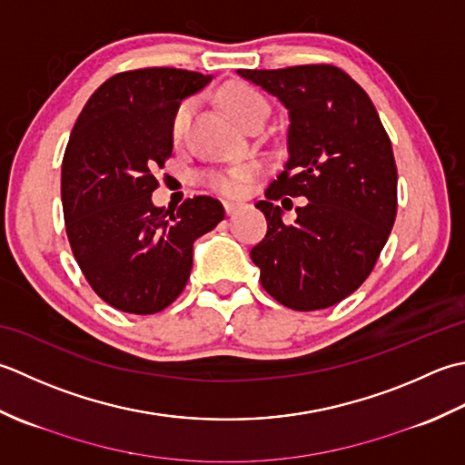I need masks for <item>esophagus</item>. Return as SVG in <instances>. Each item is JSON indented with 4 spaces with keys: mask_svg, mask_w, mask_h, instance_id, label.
Returning <instances> with one entry per match:
<instances>
[{
    "mask_svg": "<svg viewBox=\"0 0 465 465\" xmlns=\"http://www.w3.org/2000/svg\"><path fill=\"white\" fill-rule=\"evenodd\" d=\"M241 206V203H232V201H226L224 203V211H226V214H232L234 211H236V208H239Z\"/></svg>",
    "mask_w": 465,
    "mask_h": 465,
    "instance_id": "1",
    "label": "esophagus"
}]
</instances>
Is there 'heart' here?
<instances>
[{
	"label": "heart",
	"mask_w": 465,
	"mask_h": 465,
	"mask_svg": "<svg viewBox=\"0 0 465 465\" xmlns=\"http://www.w3.org/2000/svg\"><path fill=\"white\" fill-rule=\"evenodd\" d=\"M223 102L226 110H229L232 116L242 122L249 114L264 106V100L257 90H252L251 86H244V84H231L229 88L223 92ZM191 112H193V104L186 102L180 106L173 118V136L180 138L184 134V130L188 128V122H191ZM254 166L252 164H239L226 170H214L206 176L208 184L214 186L216 191L226 193V194H236L241 193V188L244 184V180L252 174Z\"/></svg>",
	"instance_id": "obj_1"
}]
</instances>
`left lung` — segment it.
I'll return each mask as SVG.
<instances>
[{
    "label": "left lung",
    "mask_w": 465,
    "mask_h": 465,
    "mask_svg": "<svg viewBox=\"0 0 465 465\" xmlns=\"http://www.w3.org/2000/svg\"><path fill=\"white\" fill-rule=\"evenodd\" d=\"M289 110V160L257 203L267 234L252 246L261 285L295 311L327 309L363 285L397 213L390 136L365 90L329 64L239 70ZM305 195L292 225L281 195Z\"/></svg>",
    "instance_id": "obj_1"
}]
</instances>
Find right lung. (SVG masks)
Returning a JSON list of instances; mask_svg holds the SVG:
<instances>
[{"instance_id": "1", "label": "right lung", "mask_w": 465, "mask_h": 465, "mask_svg": "<svg viewBox=\"0 0 465 465\" xmlns=\"http://www.w3.org/2000/svg\"><path fill=\"white\" fill-rule=\"evenodd\" d=\"M213 75L144 68L112 75L75 120L62 163L65 232L84 277L114 309L153 315L183 292L193 244L224 219L211 196L153 204V170L173 156L180 102Z\"/></svg>"}]
</instances>
